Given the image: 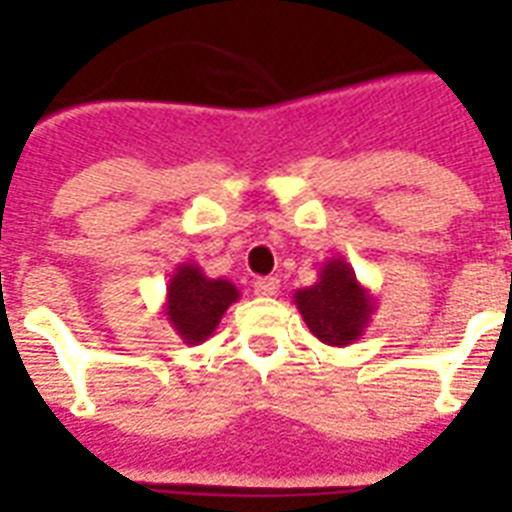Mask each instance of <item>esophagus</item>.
<instances>
[{"instance_id": "esophagus-1", "label": "esophagus", "mask_w": 512, "mask_h": 512, "mask_svg": "<svg viewBox=\"0 0 512 512\" xmlns=\"http://www.w3.org/2000/svg\"><path fill=\"white\" fill-rule=\"evenodd\" d=\"M276 292H279V279H276V276H265V279L255 281L257 297H273Z\"/></svg>"}]
</instances>
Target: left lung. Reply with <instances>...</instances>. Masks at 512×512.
Returning <instances> with one entry per match:
<instances>
[{
	"mask_svg": "<svg viewBox=\"0 0 512 512\" xmlns=\"http://www.w3.org/2000/svg\"><path fill=\"white\" fill-rule=\"evenodd\" d=\"M295 305L313 335L324 345L345 348L364 335L374 316V297L345 257H329L319 268L313 287L297 289Z\"/></svg>",
	"mask_w": 512,
	"mask_h": 512,
	"instance_id": "left-lung-1",
	"label": "left lung"
}]
</instances>
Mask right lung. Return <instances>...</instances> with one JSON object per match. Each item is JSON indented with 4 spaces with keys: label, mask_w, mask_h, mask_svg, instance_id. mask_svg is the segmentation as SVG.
Returning a JSON list of instances; mask_svg holds the SVG:
<instances>
[{
    "label": "right lung",
    "mask_w": 512,
    "mask_h": 512,
    "mask_svg": "<svg viewBox=\"0 0 512 512\" xmlns=\"http://www.w3.org/2000/svg\"><path fill=\"white\" fill-rule=\"evenodd\" d=\"M239 300L228 279H209L196 263H180L167 281L164 316L185 345H199L217 329L225 311Z\"/></svg>",
    "instance_id": "obj_1"
}]
</instances>
